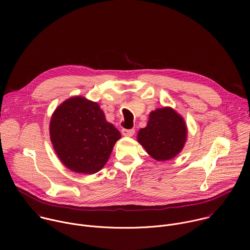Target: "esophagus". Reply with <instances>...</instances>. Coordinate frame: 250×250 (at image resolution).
I'll return each mask as SVG.
<instances>
[{
    "label": "esophagus",
    "instance_id": "1",
    "mask_svg": "<svg viewBox=\"0 0 250 250\" xmlns=\"http://www.w3.org/2000/svg\"><path fill=\"white\" fill-rule=\"evenodd\" d=\"M134 132H135V130L133 128H130V129L124 128V129H122V133H123L124 136H132L134 134Z\"/></svg>",
    "mask_w": 250,
    "mask_h": 250
}]
</instances>
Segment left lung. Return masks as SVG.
I'll use <instances>...</instances> for the list:
<instances>
[{"mask_svg": "<svg viewBox=\"0 0 250 250\" xmlns=\"http://www.w3.org/2000/svg\"><path fill=\"white\" fill-rule=\"evenodd\" d=\"M187 136L183 117L171 106H163L149 114L146 126L137 133V141L153 159L167 161L182 151Z\"/></svg>", "mask_w": 250, "mask_h": 250, "instance_id": "left-lung-1", "label": "left lung"}]
</instances>
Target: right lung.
Segmentation results:
<instances>
[{"label": "right lung", "mask_w": 250, "mask_h": 250, "mask_svg": "<svg viewBox=\"0 0 250 250\" xmlns=\"http://www.w3.org/2000/svg\"><path fill=\"white\" fill-rule=\"evenodd\" d=\"M52 146L69 170L95 174L109 160L121 132L106 122L96 102L76 96L65 100L49 124Z\"/></svg>", "instance_id": "add662e5"}]
</instances>
